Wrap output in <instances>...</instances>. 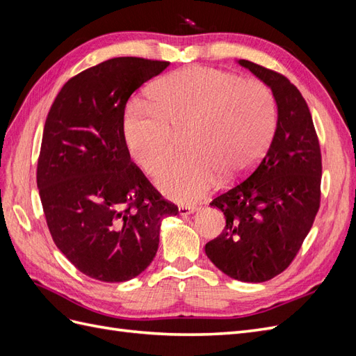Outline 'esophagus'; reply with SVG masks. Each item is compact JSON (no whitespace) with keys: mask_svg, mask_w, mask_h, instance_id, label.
<instances>
[{"mask_svg":"<svg viewBox=\"0 0 356 356\" xmlns=\"http://www.w3.org/2000/svg\"><path fill=\"white\" fill-rule=\"evenodd\" d=\"M178 212H179L181 217H188V215L196 212V208H193V207H179Z\"/></svg>","mask_w":356,"mask_h":356,"instance_id":"1","label":"esophagus"}]
</instances>
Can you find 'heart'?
I'll list each match as a JSON object with an SVG mask.
<instances>
[{
  "mask_svg": "<svg viewBox=\"0 0 356 356\" xmlns=\"http://www.w3.org/2000/svg\"><path fill=\"white\" fill-rule=\"evenodd\" d=\"M152 104L134 102L124 115L129 153L147 174L174 153L186 134L188 154L160 168L156 186L179 203H193L224 179L250 172L270 144L276 104L266 84L230 72L191 67L169 74L152 92Z\"/></svg>",
  "mask_w": 356,
  "mask_h": 356,
  "instance_id": "1",
  "label": "heart"
}]
</instances>
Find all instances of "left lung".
<instances>
[{"label":"left lung","mask_w":356,"mask_h":356,"mask_svg":"<svg viewBox=\"0 0 356 356\" xmlns=\"http://www.w3.org/2000/svg\"><path fill=\"white\" fill-rule=\"evenodd\" d=\"M276 102L275 135L266 156L241 184L209 204L225 217L217 239L204 246L222 273L266 282L289 266L314 224L321 199V149L309 106L284 75L239 59Z\"/></svg>","instance_id":"left-lung-1"}]
</instances>
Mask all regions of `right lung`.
Listing matches in <instances>:
<instances>
[{"label": "right lung", "instance_id": "add662e5", "mask_svg": "<svg viewBox=\"0 0 356 356\" xmlns=\"http://www.w3.org/2000/svg\"><path fill=\"white\" fill-rule=\"evenodd\" d=\"M169 62L113 58L75 75L46 118L37 187L53 241L86 276L126 282L152 264L178 213L131 160L126 102Z\"/></svg>", "mask_w": 356, "mask_h": 356}]
</instances>
